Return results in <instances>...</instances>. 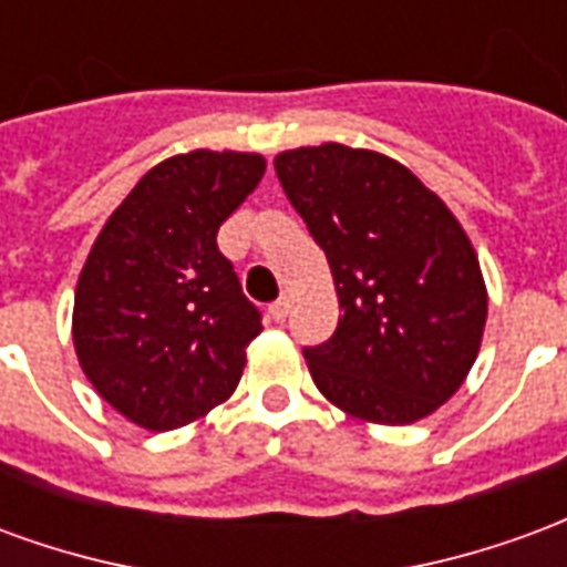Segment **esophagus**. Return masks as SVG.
Listing matches in <instances>:
<instances>
[{"label": "esophagus", "mask_w": 567, "mask_h": 567, "mask_svg": "<svg viewBox=\"0 0 567 567\" xmlns=\"http://www.w3.org/2000/svg\"><path fill=\"white\" fill-rule=\"evenodd\" d=\"M288 309H291V300H288V297H279V300H276V303L270 307V319L272 321H285Z\"/></svg>", "instance_id": "esophagus-1"}]
</instances>
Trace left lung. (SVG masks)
<instances>
[{
	"instance_id": "1",
	"label": "left lung",
	"mask_w": 567,
	"mask_h": 567,
	"mask_svg": "<svg viewBox=\"0 0 567 567\" xmlns=\"http://www.w3.org/2000/svg\"><path fill=\"white\" fill-rule=\"evenodd\" d=\"M276 175L340 300L331 340L303 349L316 389L373 425L431 416L462 389L486 331V279L462 221L380 151H279Z\"/></svg>"
}]
</instances>
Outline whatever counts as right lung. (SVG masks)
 I'll list each match as a JSON object with an SVG mask.
<instances>
[{"label":"right lung","mask_w":567,"mask_h":567,"mask_svg":"<svg viewBox=\"0 0 567 567\" xmlns=\"http://www.w3.org/2000/svg\"><path fill=\"white\" fill-rule=\"evenodd\" d=\"M264 169L258 151L166 157L93 239L75 285L72 343L93 389L133 425L197 422L243 380L260 316L215 236Z\"/></svg>","instance_id":"right-lung-1"}]
</instances>
